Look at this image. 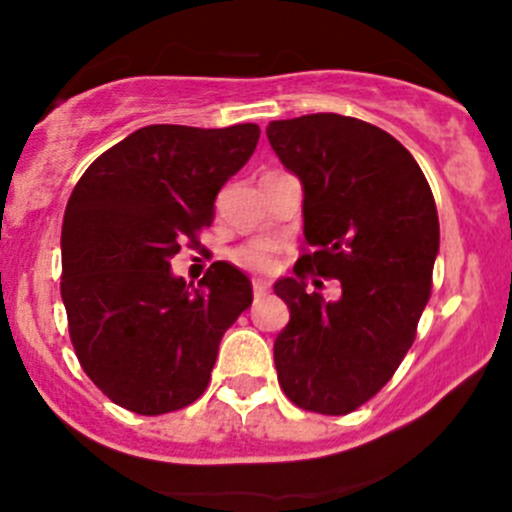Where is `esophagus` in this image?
Segmentation results:
<instances>
[{"label":"esophagus","instance_id":"34e87169","mask_svg":"<svg viewBox=\"0 0 512 512\" xmlns=\"http://www.w3.org/2000/svg\"><path fill=\"white\" fill-rule=\"evenodd\" d=\"M252 292H255V302H260V299L267 297V292H270V287H267V282L255 280V282H252Z\"/></svg>","mask_w":512,"mask_h":512}]
</instances>
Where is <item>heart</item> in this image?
I'll return each mask as SVG.
<instances>
[{"mask_svg": "<svg viewBox=\"0 0 512 512\" xmlns=\"http://www.w3.org/2000/svg\"><path fill=\"white\" fill-rule=\"evenodd\" d=\"M277 252H280V247H277L272 240H252L247 242V245L237 247L232 260L250 272L270 275V272H275L277 267Z\"/></svg>", "mask_w": 512, "mask_h": 512, "instance_id": "b5f03b06", "label": "heart"}]
</instances>
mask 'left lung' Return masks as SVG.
Listing matches in <instances>:
<instances>
[{
  "mask_svg": "<svg viewBox=\"0 0 512 512\" xmlns=\"http://www.w3.org/2000/svg\"><path fill=\"white\" fill-rule=\"evenodd\" d=\"M267 138L302 180L307 240L294 277L275 282L289 307L275 339L277 379L299 409L352 414L379 394L416 339L441 240L433 193L414 156L359 118L272 121ZM312 271L340 280L337 303L306 292Z\"/></svg>",
  "mask_w": 512,
  "mask_h": 512,
  "instance_id": "obj_1",
  "label": "left lung"
}]
</instances>
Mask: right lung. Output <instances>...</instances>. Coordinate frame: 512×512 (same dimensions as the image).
<instances>
[{
    "label": "right lung",
    "mask_w": 512,
    "mask_h": 512,
    "mask_svg": "<svg viewBox=\"0 0 512 512\" xmlns=\"http://www.w3.org/2000/svg\"><path fill=\"white\" fill-rule=\"evenodd\" d=\"M260 126H146L86 168L61 227V299L81 369L123 409L160 416L208 389L220 339L252 285L213 262L198 289L170 272L198 245L220 188L255 153Z\"/></svg>",
    "instance_id": "1"
}]
</instances>
